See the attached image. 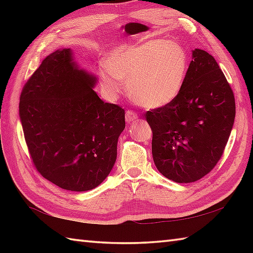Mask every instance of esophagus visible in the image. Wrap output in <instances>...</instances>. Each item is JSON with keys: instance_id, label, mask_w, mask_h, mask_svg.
<instances>
[{"instance_id": "esophagus-1", "label": "esophagus", "mask_w": 253, "mask_h": 253, "mask_svg": "<svg viewBox=\"0 0 253 253\" xmlns=\"http://www.w3.org/2000/svg\"><path fill=\"white\" fill-rule=\"evenodd\" d=\"M137 118H138V115L136 114L135 112L129 111V110L126 112V123L127 124H130L132 122H135Z\"/></svg>"}]
</instances>
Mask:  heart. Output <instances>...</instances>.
<instances>
[{
  "label": "heart",
  "instance_id": "1",
  "mask_svg": "<svg viewBox=\"0 0 253 253\" xmlns=\"http://www.w3.org/2000/svg\"><path fill=\"white\" fill-rule=\"evenodd\" d=\"M189 58L174 41L150 40L122 46L100 68V84L106 96L115 98L128 84L131 98L148 109L173 103L184 88Z\"/></svg>",
  "mask_w": 253,
  "mask_h": 253
}]
</instances>
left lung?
Segmentation results:
<instances>
[{
  "label": "left lung",
  "instance_id": "8db88e82",
  "mask_svg": "<svg viewBox=\"0 0 253 253\" xmlns=\"http://www.w3.org/2000/svg\"><path fill=\"white\" fill-rule=\"evenodd\" d=\"M235 114L233 90L215 58L195 49L180 95L146 114L160 173L185 184L210 173L226 147Z\"/></svg>",
  "mask_w": 253,
  "mask_h": 253
}]
</instances>
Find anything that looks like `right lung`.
Instances as JSON below:
<instances>
[{"label": "right lung", "instance_id": "1", "mask_svg": "<svg viewBox=\"0 0 253 253\" xmlns=\"http://www.w3.org/2000/svg\"><path fill=\"white\" fill-rule=\"evenodd\" d=\"M95 84L73 51L61 49L42 61L21 91L19 117L32 162L63 189H93L115 164L125 111L102 101Z\"/></svg>", "mask_w": 253, "mask_h": 253}]
</instances>
